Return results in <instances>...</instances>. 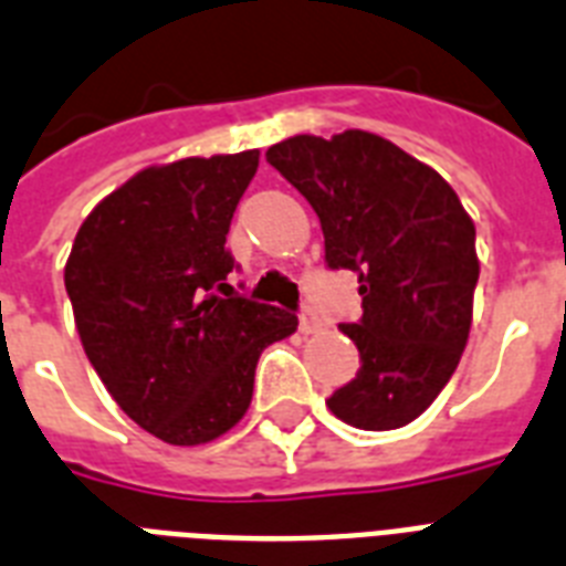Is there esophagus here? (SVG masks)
Listing matches in <instances>:
<instances>
[{
    "instance_id": "34e87169",
    "label": "esophagus",
    "mask_w": 566,
    "mask_h": 566,
    "mask_svg": "<svg viewBox=\"0 0 566 566\" xmlns=\"http://www.w3.org/2000/svg\"><path fill=\"white\" fill-rule=\"evenodd\" d=\"M319 328V319H316V314L314 311H302V314H298V331H302V334H311V331H316Z\"/></svg>"
}]
</instances>
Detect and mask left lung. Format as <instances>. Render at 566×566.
Instances as JSON below:
<instances>
[{"mask_svg":"<svg viewBox=\"0 0 566 566\" xmlns=\"http://www.w3.org/2000/svg\"><path fill=\"white\" fill-rule=\"evenodd\" d=\"M323 223L331 270H355L360 352L328 410L360 430H395L436 401L465 352L480 279L474 220L430 165L378 133L291 136L268 150Z\"/></svg>","mask_w":566,"mask_h":566,"instance_id":"left-lung-1","label":"left lung"}]
</instances>
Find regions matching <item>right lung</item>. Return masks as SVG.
<instances>
[{
  "label": "right lung",
  "mask_w": 566,
  "mask_h": 566,
  "mask_svg": "<svg viewBox=\"0 0 566 566\" xmlns=\"http://www.w3.org/2000/svg\"><path fill=\"white\" fill-rule=\"evenodd\" d=\"M259 150L150 165L77 229L63 282L86 357L127 416L177 448L250 410L255 366L298 319L238 296L227 235Z\"/></svg>",
  "instance_id": "right-lung-1"
}]
</instances>
